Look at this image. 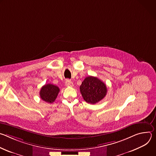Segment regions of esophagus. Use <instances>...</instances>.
Wrapping results in <instances>:
<instances>
[{"label":"esophagus","instance_id":"obj_1","mask_svg":"<svg viewBox=\"0 0 156 156\" xmlns=\"http://www.w3.org/2000/svg\"><path fill=\"white\" fill-rule=\"evenodd\" d=\"M65 85L66 86H68V87H72V86H73V83L70 80H66V81H65Z\"/></svg>","mask_w":156,"mask_h":156}]
</instances>
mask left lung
I'll use <instances>...</instances> for the list:
<instances>
[{"mask_svg":"<svg viewBox=\"0 0 156 156\" xmlns=\"http://www.w3.org/2000/svg\"><path fill=\"white\" fill-rule=\"evenodd\" d=\"M80 90L84 100L92 104L104 99L107 91L105 83L97 77L92 76H89L84 80Z\"/></svg>","mask_w":156,"mask_h":156,"instance_id":"1","label":"left lung"}]
</instances>
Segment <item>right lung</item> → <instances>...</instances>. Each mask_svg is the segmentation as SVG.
I'll return each instance as SVG.
<instances>
[{
  "mask_svg": "<svg viewBox=\"0 0 156 156\" xmlns=\"http://www.w3.org/2000/svg\"><path fill=\"white\" fill-rule=\"evenodd\" d=\"M59 91L60 89L58 86L52 84H47L41 87L39 95L44 101L52 104L56 99Z\"/></svg>",
  "mask_w": 156,
  "mask_h": 156,
  "instance_id": "1",
  "label": "right lung"
}]
</instances>
